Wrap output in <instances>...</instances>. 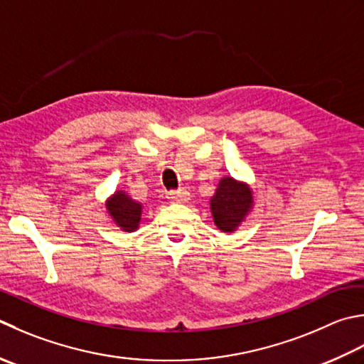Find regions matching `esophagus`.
Segmentation results:
<instances>
[{
	"mask_svg": "<svg viewBox=\"0 0 364 364\" xmlns=\"http://www.w3.org/2000/svg\"><path fill=\"white\" fill-rule=\"evenodd\" d=\"M167 198L172 203H186L189 202V192L184 191V189H178V191H170L167 194Z\"/></svg>",
	"mask_w": 364,
	"mask_h": 364,
	"instance_id": "34e87169",
	"label": "esophagus"
}]
</instances>
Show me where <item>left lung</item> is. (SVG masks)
<instances>
[{"mask_svg": "<svg viewBox=\"0 0 364 364\" xmlns=\"http://www.w3.org/2000/svg\"><path fill=\"white\" fill-rule=\"evenodd\" d=\"M252 191L243 181L224 176L210 200L213 219L219 230L235 232L252 210Z\"/></svg>", "mask_w": 364, "mask_h": 364, "instance_id": "obj_1", "label": "left lung"}]
</instances>
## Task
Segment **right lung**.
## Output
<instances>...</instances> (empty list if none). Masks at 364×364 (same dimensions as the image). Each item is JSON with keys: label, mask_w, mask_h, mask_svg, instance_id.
<instances>
[{"label": "right lung", "mask_w": 364, "mask_h": 364, "mask_svg": "<svg viewBox=\"0 0 364 364\" xmlns=\"http://www.w3.org/2000/svg\"><path fill=\"white\" fill-rule=\"evenodd\" d=\"M105 208L112 216L113 223H115L121 230L135 232L139 229L144 205L132 200L124 191H117L115 194L109 197V200L105 203Z\"/></svg>", "instance_id": "1"}]
</instances>
